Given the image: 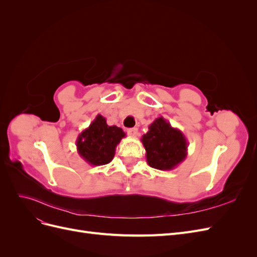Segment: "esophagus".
<instances>
[{
  "instance_id": "1",
  "label": "esophagus",
  "mask_w": 257,
  "mask_h": 257,
  "mask_svg": "<svg viewBox=\"0 0 257 257\" xmlns=\"http://www.w3.org/2000/svg\"><path fill=\"white\" fill-rule=\"evenodd\" d=\"M126 132H127V135L131 136V137H136L137 134H138V130L136 127L128 128Z\"/></svg>"
}]
</instances>
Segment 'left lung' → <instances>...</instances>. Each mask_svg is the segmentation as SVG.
<instances>
[{
    "instance_id": "left-lung-1",
    "label": "left lung",
    "mask_w": 257,
    "mask_h": 257,
    "mask_svg": "<svg viewBox=\"0 0 257 257\" xmlns=\"http://www.w3.org/2000/svg\"><path fill=\"white\" fill-rule=\"evenodd\" d=\"M147 163L160 170H172L188 155V141L180 130L173 127L163 116L155 119L142 137Z\"/></svg>"
}]
</instances>
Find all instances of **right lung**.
<instances>
[{"label": "right lung", "mask_w": 257, "mask_h": 257, "mask_svg": "<svg viewBox=\"0 0 257 257\" xmlns=\"http://www.w3.org/2000/svg\"><path fill=\"white\" fill-rule=\"evenodd\" d=\"M124 137L122 128L109 126L104 116L97 114L89 127L78 135L77 152L91 166L105 165L112 161L115 148Z\"/></svg>", "instance_id": "right-lung-1"}]
</instances>
